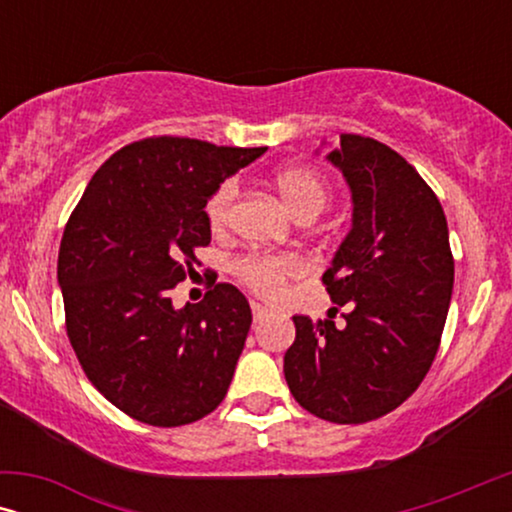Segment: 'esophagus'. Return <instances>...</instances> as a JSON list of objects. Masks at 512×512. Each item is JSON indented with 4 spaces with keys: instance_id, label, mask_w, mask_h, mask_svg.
I'll return each mask as SVG.
<instances>
[{
    "instance_id": "34e87169",
    "label": "esophagus",
    "mask_w": 512,
    "mask_h": 512,
    "mask_svg": "<svg viewBox=\"0 0 512 512\" xmlns=\"http://www.w3.org/2000/svg\"><path fill=\"white\" fill-rule=\"evenodd\" d=\"M251 312H254V321H256V324H261V321H263L265 317H268V310H265V307L258 305V303L251 305Z\"/></svg>"
}]
</instances>
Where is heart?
<instances>
[{
    "instance_id": "1",
    "label": "heart",
    "mask_w": 512,
    "mask_h": 512,
    "mask_svg": "<svg viewBox=\"0 0 512 512\" xmlns=\"http://www.w3.org/2000/svg\"><path fill=\"white\" fill-rule=\"evenodd\" d=\"M275 186L282 195L286 207L296 216L319 214L326 205L328 186L314 170L307 167H286L275 174ZM237 198V181L226 179L209 195L205 214L212 230H223L228 226L230 214ZM237 277L263 300H277L284 293L289 279L303 272V263L293 256H272V254H251L237 263Z\"/></svg>"
}]
</instances>
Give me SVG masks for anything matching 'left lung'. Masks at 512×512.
<instances>
[{"mask_svg":"<svg viewBox=\"0 0 512 512\" xmlns=\"http://www.w3.org/2000/svg\"><path fill=\"white\" fill-rule=\"evenodd\" d=\"M326 160L352 193V228L324 272L328 296L349 314L342 326L293 317L284 377L312 415L363 424L398 408L429 373L454 261L443 207L403 156L377 139L340 135Z\"/></svg>","mask_w":512,"mask_h":512,"instance_id":"1","label":"left lung"}]
</instances>
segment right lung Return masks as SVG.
<instances>
[{
    "label": "right lung",
    "instance_id": "add662e5",
    "mask_svg": "<svg viewBox=\"0 0 512 512\" xmlns=\"http://www.w3.org/2000/svg\"><path fill=\"white\" fill-rule=\"evenodd\" d=\"M265 149L188 137L123 146L93 174L60 242L58 284L83 373L118 410L151 426L198 422L228 394L251 326L233 284L172 305L212 240L214 188Z\"/></svg>",
    "mask_w": 512,
    "mask_h": 512
}]
</instances>
